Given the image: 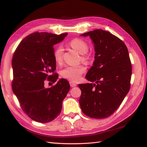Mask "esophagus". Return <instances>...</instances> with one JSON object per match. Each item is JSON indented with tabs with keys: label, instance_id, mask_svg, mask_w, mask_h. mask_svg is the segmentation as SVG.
<instances>
[{
	"label": "esophagus",
	"instance_id": "1",
	"mask_svg": "<svg viewBox=\"0 0 147 147\" xmlns=\"http://www.w3.org/2000/svg\"><path fill=\"white\" fill-rule=\"evenodd\" d=\"M69 83H70V85L71 87H75V86H77V84H75V83H74L72 82H70Z\"/></svg>",
	"mask_w": 147,
	"mask_h": 147
}]
</instances>
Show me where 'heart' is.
<instances>
[{
    "instance_id": "heart-1",
    "label": "heart",
    "mask_w": 147,
    "mask_h": 147,
    "mask_svg": "<svg viewBox=\"0 0 147 147\" xmlns=\"http://www.w3.org/2000/svg\"><path fill=\"white\" fill-rule=\"evenodd\" d=\"M69 45L81 54V60L85 63H89L91 61L92 55L88 52V44L82 38H75L69 42ZM63 49L61 47H57L53 51V57L57 64H61L63 61ZM86 71V67L83 65L75 67L67 66L61 70V75L72 82H77L80 79L83 74Z\"/></svg>"
}]
</instances>
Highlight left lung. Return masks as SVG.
I'll return each mask as SVG.
<instances>
[{
    "label": "left lung",
    "instance_id": "obj_1",
    "mask_svg": "<svg viewBox=\"0 0 147 147\" xmlns=\"http://www.w3.org/2000/svg\"><path fill=\"white\" fill-rule=\"evenodd\" d=\"M82 35L90 37L96 53L93 65L86 75L92 83L78 84L82 91L80 105L89 117L107 118L130 90L132 65L127 48L121 39L106 30L96 29Z\"/></svg>",
    "mask_w": 147,
    "mask_h": 147
}]
</instances>
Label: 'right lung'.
<instances>
[{"label":"right lung","mask_w":147,"mask_h":147,"mask_svg":"<svg viewBox=\"0 0 147 147\" xmlns=\"http://www.w3.org/2000/svg\"><path fill=\"white\" fill-rule=\"evenodd\" d=\"M67 35L30 34L22 40L12 57L13 91L23 112L38 123L50 122L59 116L70 90L69 83L64 78L51 88L44 86L46 81L55 83L58 78L55 72L53 45Z\"/></svg>","instance_id":"add662e5"}]
</instances>
